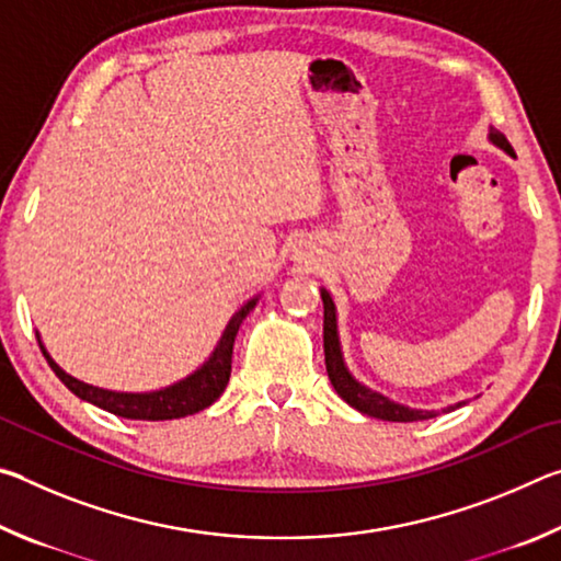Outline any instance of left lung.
Returning a JSON list of instances; mask_svg holds the SVG:
<instances>
[{
	"label": "left lung",
	"mask_w": 561,
	"mask_h": 561,
	"mask_svg": "<svg viewBox=\"0 0 561 561\" xmlns=\"http://www.w3.org/2000/svg\"><path fill=\"white\" fill-rule=\"evenodd\" d=\"M488 140L495 148L505 150L507 156L515 158V150L507 144V138L502 136L500 130L490 128ZM321 301H324V356H327V374L329 381L334 386V391L344 398V401L356 408L358 413L381 417V421H393V423H413V421H428V417L438 415V411H423V408H411L403 403H396L391 398L374 391L358 381V378L348 371L344 351H341V339H339V317H336V304L331 299V294L321 287ZM465 405V401L443 408V411H455V408Z\"/></svg>",
	"instance_id": "8db88e82"
}]
</instances>
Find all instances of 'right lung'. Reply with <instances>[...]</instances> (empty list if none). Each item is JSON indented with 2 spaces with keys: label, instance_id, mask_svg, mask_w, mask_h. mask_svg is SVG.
I'll use <instances>...</instances> for the list:
<instances>
[{
  "label": "right lung",
  "instance_id": "right-lung-1",
  "mask_svg": "<svg viewBox=\"0 0 561 561\" xmlns=\"http://www.w3.org/2000/svg\"><path fill=\"white\" fill-rule=\"evenodd\" d=\"M260 297L262 294H254L252 299H247L242 307L234 311L230 321H227L220 339H217L213 354L207 356L193 374H187L185 378H180V381L170 386L156 388V391H111V388L83 383L71 374H66L64 368L56 364L49 351H46L39 331H36V341H39V348L46 360H49L51 371L59 376L61 383L69 388L71 393L79 396L81 401L99 405L113 415L130 417V421H173V417H185L203 411V408L213 405L217 398L222 396L232 371L234 336L247 314L257 307Z\"/></svg>",
  "mask_w": 561,
  "mask_h": 561
}]
</instances>
